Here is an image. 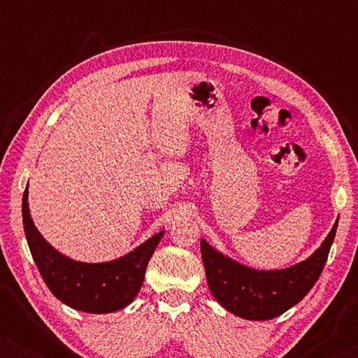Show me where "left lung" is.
I'll list each match as a JSON object with an SVG mask.
<instances>
[{
	"mask_svg": "<svg viewBox=\"0 0 358 358\" xmlns=\"http://www.w3.org/2000/svg\"><path fill=\"white\" fill-rule=\"evenodd\" d=\"M339 222V220H337ZM337 222L315 254L282 271H256L223 256L202 239L200 251L208 288L220 305L251 321L280 316L301 301L320 278L334 241Z\"/></svg>",
	"mask_w": 358,
	"mask_h": 358,
	"instance_id": "obj_1",
	"label": "left lung"
}]
</instances>
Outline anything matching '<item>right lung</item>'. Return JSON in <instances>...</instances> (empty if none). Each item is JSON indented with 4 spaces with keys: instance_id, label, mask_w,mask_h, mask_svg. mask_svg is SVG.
<instances>
[{
    "instance_id": "add662e5",
    "label": "right lung",
    "mask_w": 358,
    "mask_h": 358,
    "mask_svg": "<svg viewBox=\"0 0 358 358\" xmlns=\"http://www.w3.org/2000/svg\"><path fill=\"white\" fill-rule=\"evenodd\" d=\"M22 195V223L34 262L50 292L65 305L85 313H114L134 301L143 283L146 266L164 231L110 262L87 264L68 259L53 249L37 231Z\"/></svg>"
}]
</instances>
